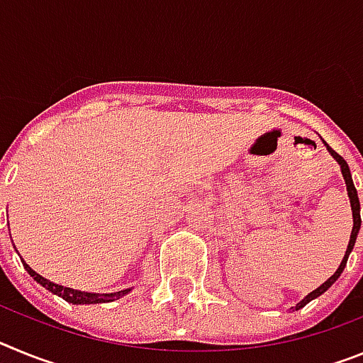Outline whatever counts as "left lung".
<instances>
[{"mask_svg": "<svg viewBox=\"0 0 363 363\" xmlns=\"http://www.w3.org/2000/svg\"><path fill=\"white\" fill-rule=\"evenodd\" d=\"M322 142H323V140H322ZM323 145L327 147V150H329V154H331L333 158H335L336 162H338L340 171H342V176H344V179H345V187H347V196H349V201H351V211H352V230H351V238H349L347 251H345L344 258H342V264L338 265V269H336L335 274H333L331 278H327V280L323 281L322 285H320L318 289L311 291V293L307 294V296L303 298V300L298 301L296 306L293 307L294 311H298V309H301V307H303V306H307V303H309L311 300H314V298L322 296V294L325 293V291L329 289V287H331V285L335 284L336 280H338L340 274L344 272L345 264H347V258H349V255H351L352 247H354V243H357V236H358V233H360V225H362V218H360V200H358V192H357V189H354V184H352V176H351V171H349L347 162H345V160L342 158L340 154H336L335 150H333L331 147L327 145L325 142H323Z\"/></svg>", "mask_w": 363, "mask_h": 363, "instance_id": "obj_1", "label": "left lung"}]
</instances>
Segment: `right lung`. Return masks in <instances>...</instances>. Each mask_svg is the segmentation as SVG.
<instances>
[{
    "label": "right lung",
    "mask_w": 363,
    "mask_h": 363,
    "mask_svg": "<svg viewBox=\"0 0 363 363\" xmlns=\"http://www.w3.org/2000/svg\"><path fill=\"white\" fill-rule=\"evenodd\" d=\"M21 262H23L25 271L34 278V281H38L40 285H43L45 289L50 291V293L56 294V296H62L63 300L69 301V303H74V306H85V303H107V301L120 300L121 296H125V294H129L130 291H133V287H129V289L118 291V293H104V294L85 293V291H78V289H72V287H65V285L54 284V281L47 280V278H43L41 274H38L34 269L28 267V265L25 264L23 258H21Z\"/></svg>",
    "instance_id": "right-lung-1"
}]
</instances>
